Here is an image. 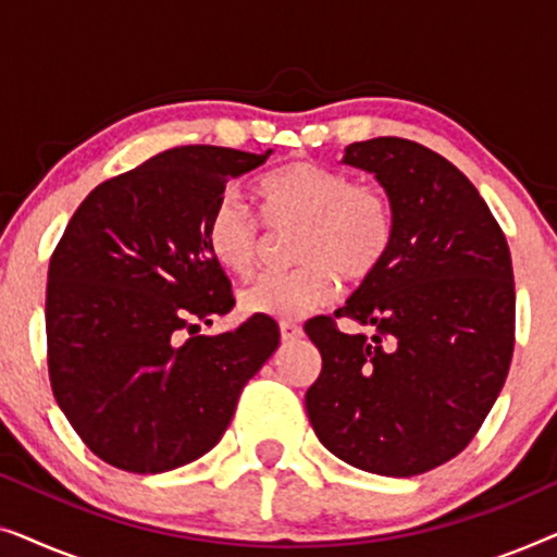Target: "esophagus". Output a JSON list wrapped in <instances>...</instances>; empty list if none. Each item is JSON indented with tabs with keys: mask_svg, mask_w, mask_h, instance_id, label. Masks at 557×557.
Segmentation results:
<instances>
[{
	"mask_svg": "<svg viewBox=\"0 0 557 557\" xmlns=\"http://www.w3.org/2000/svg\"><path fill=\"white\" fill-rule=\"evenodd\" d=\"M278 330H281V339H284V342H294L304 334L301 324H296V322H281Z\"/></svg>",
	"mask_w": 557,
	"mask_h": 557,
	"instance_id": "1",
	"label": "esophagus"
}]
</instances>
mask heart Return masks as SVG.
<instances>
[{"label":"heart","instance_id":"heart-1","mask_svg":"<svg viewBox=\"0 0 557 557\" xmlns=\"http://www.w3.org/2000/svg\"><path fill=\"white\" fill-rule=\"evenodd\" d=\"M269 231H296L292 273H271L240 294L250 317L294 322L337 299L342 278L362 284L393 253L398 220L391 195L380 185L355 182L347 172L307 162L281 164L253 185ZM205 248L220 269L253 276L263 253V227L235 195L218 200L205 220Z\"/></svg>","mask_w":557,"mask_h":557}]
</instances>
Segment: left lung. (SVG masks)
I'll use <instances>...</instances> for the list:
<instances>
[{"label": "left lung", "instance_id": "left-lung-1", "mask_svg": "<svg viewBox=\"0 0 557 557\" xmlns=\"http://www.w3.org/2000/svg\"><path fill=\"white\" fill-rule=\"evenodd\" d=\"M395 205L393 253L347 307L304 332L322 355L307 391L319 441L342 461L416 476L482 429L515 349V278L505 233L476 187L423 144L377 136L345 149ZM337 318L379 334L345 335Z\"/></svg>", "mask_w": 557, "mask_h": 557}]
</instances>
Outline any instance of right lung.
I'll list each match as a JSON object with an SVG mask.
<instances>
[{
	"instance_id": "1",
	"label": "right lung",
	"mask_w": 557,
	"mask_h": 557,
	"mask_svg": "<svg viewBox=\"0 0 557 557\" xmlns=\"http://www.w3.org/2000/svg\"><path fill=\"white\" fill-rule=\"evenodd\" d=\"M193 144L98 185L52 250L45 294L48 372L60 410L98 459L159 474L223 438L243 387L276 352L278 324L250 317L205 337L233 309L205 220L231 177L269 159Z\"/></svg>"
}]
</instances>
